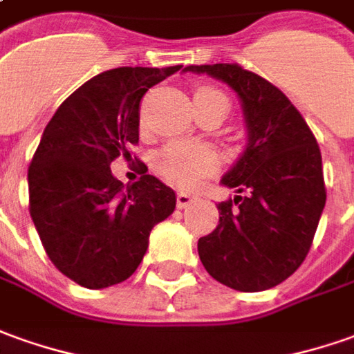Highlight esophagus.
I'll return each instance as SVG.
<instances>
[{
  "mask_svg": "<svg viewBox=\"0 0 354 354\" xmlns=\"http://www.w3.org/2000/svg\"><path fill=\"white\" fill-rule=\"evenodd\" d=\"M192 202H196V196H192L189 192H177V206L179 208H187V206H191Z\"/></svg>",
  "mask_w": 354,
  "mask_h": 354,
  "instance_id": "obj_1",
  "label": "esophagus"
}]
</instances>
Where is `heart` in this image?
Segmentation results:
<instances>
[{"instance_id":"b5f03b06","label":"heart","mask_w":354,"mask_h":354,"mask_svg":"<svg viewBox=\"0 0 354 354\" xmlns=\"http://www.w3.org/2000/svg\"><path fill=\"white\" fill-rule=\"evenodd\" d=\"M194 106L202 107L214 102H227L225 96L214 86H196L192 92ZM153 167L165 181L173 185H194L218 167V153L209 146L194 142H169L153 158Z\"/></svg>"}]
</instances>
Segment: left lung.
<instances>
[{
  "label": "left lung",
  "mask_w": 354,
  "mask_h": 354,
  "mask_svg": "<svg viewBox=\"0 0 354 354\" xmlns=\"http://www.w3.org/2000/svg\"><path fill=\"white\" fill-rule=\"evenodd\" d=\"M227 82L243 102L247 150L221 183L243 194L219 202L216 229L198 239V256L216 281L256 293L303 264L326 206L320 146L281 90L239 63L189 65Z\"/></svg>",
  "instance_id": "8db88e82"
}]
</instances>
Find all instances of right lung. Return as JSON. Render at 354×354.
I'll list each match as a JSON object with an SVG mask.
<instances>
[{
  "instance_id": "right-lung-1",
  "label": "right lung",
  "mask_w": 354,
  "mask_h": 354,
  "mask_svg": "<svg viewBox=\"0 0 354 354\" xmlns=\"http://www.w3.org/2000/svg\"><path fill=\"white\" fill-rule=\"evenodd\" d=\"M181 67L104 71L75 90L44 129L28 165V209L53 266L86 289L135 274L152 227L175 209V192L146 169L123 191L109 165L119 156L131 160L148 88Z\"/></svg>"
}]
</instances>
